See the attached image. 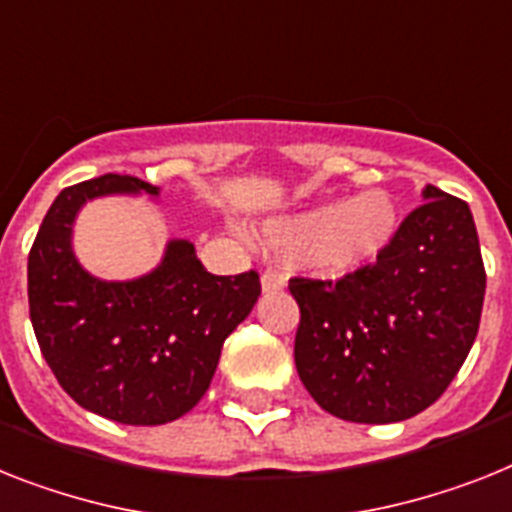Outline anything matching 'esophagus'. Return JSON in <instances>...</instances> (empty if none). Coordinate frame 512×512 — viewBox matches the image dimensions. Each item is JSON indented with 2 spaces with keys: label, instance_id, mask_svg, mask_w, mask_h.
I'll return each mask as SVG.
<instances>
[{
  "label": "esophagus",
  "instance_id": "34e87169",
  "mask_svg": "<svg viewBox=\"0 0 512 512\" xmlns=\"http://www.w3.org/2000/svg\"><path fill=\"white\" fill-rule=\"evenodd\" d=\"M285 285L287 277L280 269H272V266H269V269L261 272V290H264V293H277V290H282Z\"/></svg>",
  "mask_w": 512,
  "mask_h": 512
}]
</instances>
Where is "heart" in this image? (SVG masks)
I'll return each mask as SVG.
<instances>
[{
	"label": "heart",
	"instance_id": "heart-1",
	"mask_svg": "<svg viewBox=\"0 0 512 512\" xmlns=\"http://www.w3.org/2000/svg\"><path fill=\"white\" fill-rule=\"evenodd\" d=\"M398 232V206L384 190H366L348 201H327L311 209L266 219V246L298 256L314 269L350 274L387 251Z\"/></svg>",
	"mask_w": 512,
	"mask_h": 512
}]
</instances>
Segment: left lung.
I'll use <instances>...</instances> for the list:
<instances>
[{"instance_id":"left-lung-1","label":"left lung","mask_w":512,"mask_h":512,"mask_svg":"<svg viewBox=\"0 0 512 512\" xmlns=\"http://www.w3.org/2000/svg\"><path fill=\"white\" fill-rule=\"evenodd\" d=\"M487 274L466 201L426 185L424 204L374 264L342 280L293 277L295 369L324 411L395 424L447 390L479 332Z\"/></svg>"}]
</instances>
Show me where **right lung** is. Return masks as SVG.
<instances>
[{
  "mask_svg": "<svg viewBox=\"0 0 512 512\" xmlns=\"http://www.w3.org/2000/svg\"><path fill=\"white\" fill-rule=\"evenodd\" d=\"M112 193L159 188L101 175L54 198L28 253L31 324L75 403L117 424H167L209 390L227 335L259 301V274H209L190 240H170L149 274L99 280L75 259L73 225L86 201Z\"/></svg>",
  "mask_w": 512,
  "mask_h": 512,
  "instance_id": "right-lung-1",
  "label": "right lung"
}]
</instances>
